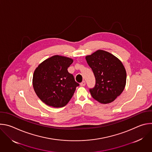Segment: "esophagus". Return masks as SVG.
<instances>
[{"mask_svg":"<svg viewBox=\"0 0 152 152\" xmlns=\"http://www.w3.org/2000/svg\"><path fill=\"white\" fill-rule=\"evenodd\" d=\"M80 85H81L82 86H84L85 85V81L82 82L80 83Z\"/></svg>","mask_w":152,"mask_h":152,"instance_id":"1","label":"esophagus"}]
</instances>
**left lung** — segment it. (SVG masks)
<instances>
[{
  "label": "left lung",
  "instance_id": "obj_1",
  "mask_svg": "<svg viewBox=\"0 0 152 152\" xmlns=\"http://www.w3.org/2000/svg\"><path fill=\"white\" fill-rule=\"evenodd\" d=\"M96 78V85L90 90L92 97L100 103L114 101L123 91L126 71L121 61L112 53L97 50L85 56Z\"/></svg>",
  "mask_w": 152,
  "mask_h": 152
}]
</instances>
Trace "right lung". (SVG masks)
<instances>
[{
  "label": "right lung",
  "mask_w": 152,
  "mask_h": 152,
  "mask_svg": "<svg viewBox=\"0 0 152 152\" xmlns=\"http://www.w3.org/2000/svg\"><path fill=\"white\" fill-rule=\"evenodd\" d=\"M73 59L58 55L49 58L35 69L32 78L34 90L48 106L61 107L72 99L79 83L67 69Z\"/></svg>",
  "instance_id": "obj_1"
}]
</instances>
